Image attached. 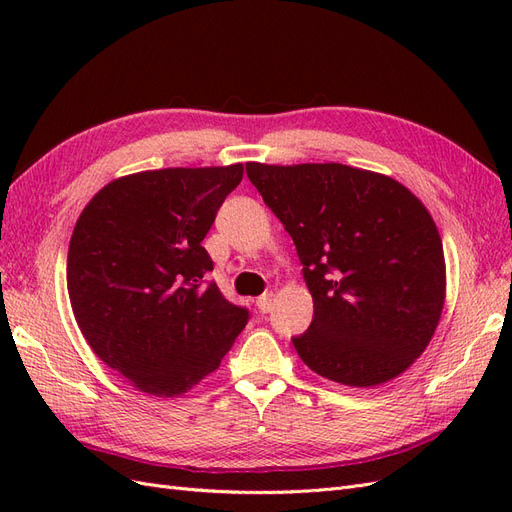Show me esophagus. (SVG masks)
Returning <instances> with one entry per match:
<instances>
[{"label":"esophagus","mask_w":512,"mask_h":512,"mask_svg":"<svg viewBox=\"0 0 512 512\" xmlns=\"http://www.w3.org/2000/svg\"><path fill=\"white\" fill-rule=\"evenodd\" d=\"M256 305H258V309H260L262 314L271 312V307H273V292H267V294H262V297H258V299H256Z\"/></svg>","instance_id":"esophagus-1"}]
</instances>
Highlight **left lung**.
Instances as JSON below:
<instances>
[{"instance_id": "1", "label": "left lung", "mask_w": 512, "mask_h": 512, "mask_svg": "<svg viewBox=\"0 0 512 512\" xmlns=\"http://www.w3.org/2000/svg\"><path fill=\"white\" fill-rule=\"evenodd\" d=\"M297 245L314 299L294 350L350 389L389 382L423 354L446 301L442 239L404 183L337 162L245 164Z\"/></svg>"}]
</instances>
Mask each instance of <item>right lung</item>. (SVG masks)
Segmentation results:
<instances>
[{"label": "right lung", "mask_w": 512, "mask_h": 512, "mask_svg": "<svg viewBox=\"0 0 512 512\" xmlns=\"http://www.w3.org/2000/svg\"><path fill=\"white\" fill-rule=\"evenodd\" d=\"M243 164L113 179L76 220L68 294L96 356L136 391L179 397L213 374L247 322L220 288L203 239Z\"/></svg>", "instance_id": "add662e5"}]
</instances>
